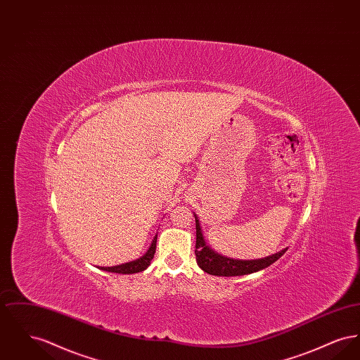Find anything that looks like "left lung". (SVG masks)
<instances>
[{
  "instance_id": "1",
  "label": "left lung",
  "mask_w": 360,
  "mask_h": 360,
  "mask_svg": "<svg viewBox=\"0 0 360 360\" xmlns=\"http://www.w3.org/2000/svg\"><path fill=\"white\" fill-rule=\"evenodd\" d=\"M194 217H195V236H197L195 259H197V264L207 274L217 275V276H238V275L257 273L259 270H263L270 264H273L288 251V248H285L270 257L252 259V260H239V259L223 257L219 252L213 251L206 244L200 220L195 214Z\"/></svg>"
}]
</instances>
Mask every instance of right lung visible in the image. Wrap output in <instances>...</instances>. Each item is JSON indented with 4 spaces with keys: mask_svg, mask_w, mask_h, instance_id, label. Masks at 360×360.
<instances>
[{
    "mask_svg": "<svg viewBox=\"0 0 360 360\" xmlns=\"http://www.w3.org/2000/svg\"><path fill=\"white\" fill-rule=\"evenodd\" d=\"M156 238H158V235H155L154 240H153L150 248L147 250V252L136 260L122 263V264L113 266V267H98V269L103 270V271H109V273H117V274H136L140 271H144L150 266L151 260L154 259L155 250H156Z\"/></svg>",
    "mask_w": 360,
    "mask_h": 360,
    "instance_id": "obj_1",
    "label": "right lung"
}]
</instances>
